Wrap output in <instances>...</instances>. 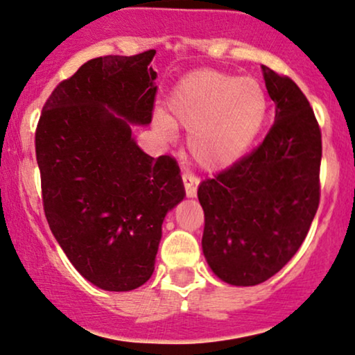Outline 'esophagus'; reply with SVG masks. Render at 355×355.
Here are the masks:
<instances>
[{
  "label": "esophagus",
  "instance_id": "obj_1",
  "mask_svg": "<svg viewBox=\"0 0 355 355\" xmlns=\"http://www.w3.org/2000/svg\"><path fill=\"white\" fill-rule=\"evenodd\" d=\"M182 180H183V185H185L187 196H189V198H193V196H196V189H198V183H200L198 178H196L195 175L185 172L182 175Z\"/></svg>",
  "mask_w": 355,
  "mask_h": 355
}]
</instances>
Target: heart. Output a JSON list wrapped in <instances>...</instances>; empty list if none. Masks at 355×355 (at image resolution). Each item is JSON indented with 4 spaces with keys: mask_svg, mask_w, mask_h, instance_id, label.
Instances as JSON below:
<instances>
[{
    "mask_svg": "<svg viewBox=\"0 0 355 355\" xmlns=\"http://www.w3.org/2000/svg\"><path fill=\"white\" fill-rule=\"evenodd\" d=\"M266 94L251 78L202 69L187 74L157 112L155 129L172 139L175 125L189 129L191 157L203 168L232 165L245 153L266 117Z\"/></svg>",
    "mask_w": 355,
    "mask_h": 355,
    "instance_id": "heart-1",
    "label": "heart"
}]
</instances>
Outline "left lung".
Returning a JSON list of instances; mask_svg holds the SVG:
<instances>
[{"mask_svg":"<svg viewBox=\"0 0 355 355\" xmlns=\"http://www.w3.org/2000/svg\"><path fill=\"white\" fill-rule=\"evenodd\" d=\"M276 104L259 147L200 183L203 254L225 283L254 286L296 254L319 207L321 129L293 79L261 66Z\"/></svg>","mask_w":355,"mask_h":355,"instance_id":"8db88e82","label":"left lung"}]
</instances>
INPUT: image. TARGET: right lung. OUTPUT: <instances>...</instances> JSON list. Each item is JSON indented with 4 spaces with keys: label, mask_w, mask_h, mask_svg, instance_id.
<instances>
[{
    "label": "right lung",
    "mask_w": 355,
    "mask_h": 355,
    "mask_svg": "<svg viewBox=\"0 0 355 355\" xmlns=\"http://www.w3.org/2000/svg\"><path fill=\"white\" fill-rule=\"evenodd\" d=\"M155 51L87 61L46 101L36 160L49 228L72 266L105 291L150 279L165 215L185 196L177 162L147 155L132 125L152 122Z\"/></svg>",
    "instance_id": "add662e5"
}]
</instances>
